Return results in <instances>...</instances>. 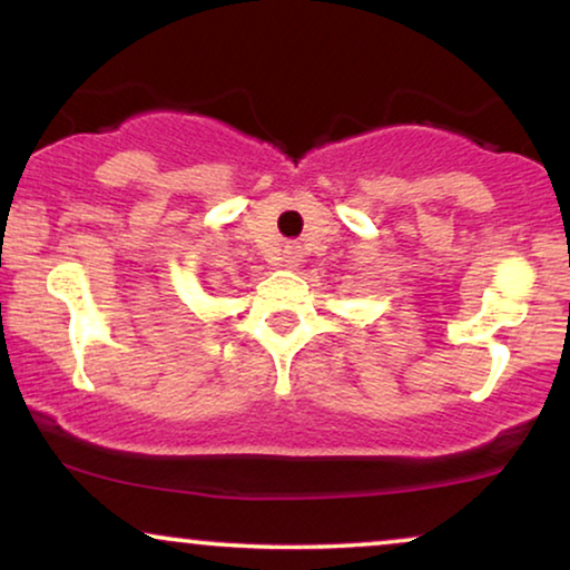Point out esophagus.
<instances>
[{
	"label": "esophagus",
	"mask_w": 570,
	"mask_h": 570,
	"mask_svg": "<svg viewBox=\"0 0 570 570\" xmlns=\"http://www.w3.org/2000/svg\"><path fill=\"white\" fill-rule=\"evenodd\" d=\"M299 263H302L299 247H294V244H286L284 252H281V265H284V268H299Z\"/></svg>",
	"instance_id": "34e87169"
}]
</instances>
